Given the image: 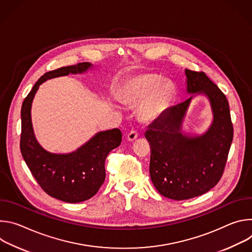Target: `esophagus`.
Returning a JSON list of instances; mask_svg holds the SVG:
<instances>
[{
    "instance_id": "esophagus-1",
    "label": "esophagus",
    "mask_w": 252,
    "mask_h": 252,
    "mask_svg": "<svg viewBox=\"0 0 252 252\" xmlns=\"http://www.w3.org/2000/svg\"><path fill=\"white\" fill-rule=\"evenodd\" d=\"M137 132L135 131V130H131V131H129L128 133H127V136H126V138H127V140L128 141H133V140H135L136 138H137Z\"/></svg>"
}]
</instances>
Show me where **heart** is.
<instances>
[{"label":"heart","mask_w":252,"mask_h":252,"mask_svg":"<svg viewBox=\"0 0 252 252\" xmlns=\"http://www.w3.org/2000/svg\"><path fill=\"white\" fill-rule=\"evenodd\" d=\"M174 94L173 85L160 76L142 73L130 77L122 88L121 98L129 104L141 105L138 117L143 123H153L167 107Z\"/></svg>","instance_id":"1"}]
</instances>
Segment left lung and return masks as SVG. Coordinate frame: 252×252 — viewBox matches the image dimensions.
<instances>
[{
    "label": "left lung",
    "mask_w": 252,
    "mask_h": 252,
    "mask_svg": "<svg viewBox=\"0 0 252 252\" xmlns=\"http://www.w3.org/2000/svg\"><path fill=\"white\" fill-rule=\"evenodd\" d=\"M186 76L190 97L168 107L145 132L152 150V182L161 195L174 200L201 195L218 185L233 138L224 94L202 71L186 69ZM196 95L209 99L213 123L203 134L190 135L182 130V124L191 99Z\"/></svg>",
    "instance_id": "8db88e82"
}]
</instances>
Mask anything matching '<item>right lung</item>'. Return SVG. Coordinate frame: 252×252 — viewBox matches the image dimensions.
<instances>
[{"label": "right lung", "mask_w": 252, "mask_h": 252, "mask_svg": "<svg viewBox=\"0 0 252 252\" xmlns=\"http://www.w3.org/2000/svg\"><path fill=\"white\" fill-rule=\"evenodd\" d=\"M93 66L91 63H80L46 73L34 84L21 110L20 147L24 160L45 192L69 203L85 201L98 191L105 178V158L121 145L122 131L119 128L99 131L73 153L53 154L35 138L31 116L32 102L39 87L47 80L83 74Z\"/></svg>", "instance_id": "add662e5"}]
</instances>
